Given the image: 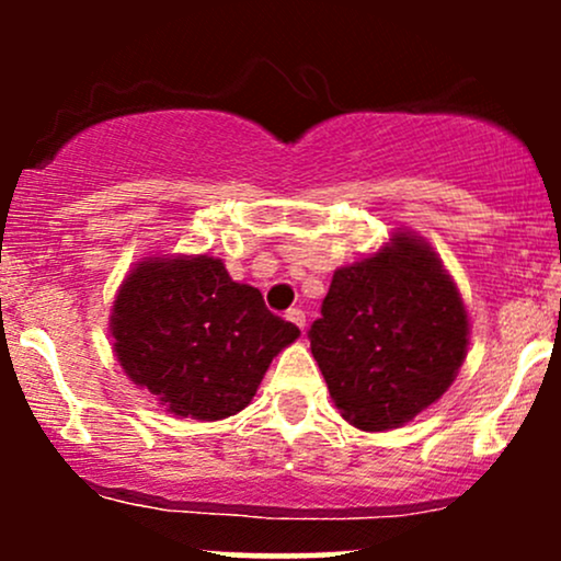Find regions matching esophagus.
I'll return each mask as SVG.
<instances>
[{
  "mask_svg": "<svg viewBox=\"0 0 561 561\" xmlns=\"http://www.w3.org/2000/svg\"><path fill=\"white\" fill-rule=\"evenodd\" d=\"M287 319L293 321V324L298 327V330H306V313H302L300 308H289V311H287Z\"/></svg>",
  "mask_w": 561,
  "mask_h": 561,
  "instance_id": "34e87169",
  "label": "esophagus"
}]
</instances>
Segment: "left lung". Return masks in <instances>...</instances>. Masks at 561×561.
I'll return each instance as SVG.
<instances>
[{
	"label": "left lung",
	"mask_w": 561,
	"mask_h": 561,
	"mask_svg": "<svg viewBox=\"0 0 561 561\" xmlns=\"http://www.w3.org/2000/svg\"><path fill=\"white\" fill-rule=\"evenodd\" d=\"M308 340L343 420L385 433L450 388L467 358L469 319L430 242L396 231L334 272Z\"/></svg>",
	"instance_id": "1"
}]
</instances>
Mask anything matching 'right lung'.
<instances>
[{
	"label": "right lung",
	"mask_w": 561,
	"mask_h": 561,
	"mask_svg": "<svg viewBox=\"0 0 561 561\" xmlns=\"http://www.w3.org/2000/svg\"><path fill=\"white\" fill-rule=\"evenodd\" d=\"M111 311L113 351L128 379L182 420L242 411L276 353L300 337L214 255L139 261Z\"/></svg>",
	"instance_id": "right-lung-1"
}]
</instances>
